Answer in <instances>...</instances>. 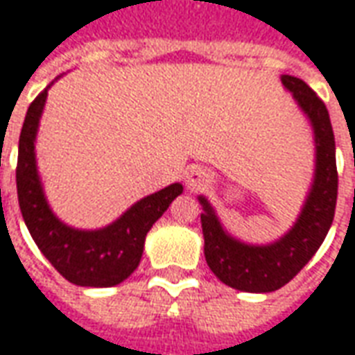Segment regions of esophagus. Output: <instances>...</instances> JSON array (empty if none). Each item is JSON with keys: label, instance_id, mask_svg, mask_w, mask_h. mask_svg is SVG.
I'll return each mask as SVG.
<instances>
[{"label": "esophagus", "instance_id": "34e87169", "mask_svg": "<svg viewBox=\"0 0 355 355\" xmlns=\"http://www.w3.org/2000/svg\"><path fill=\"white\" fill-rule=\"evenodd\" d=\"M185 180H187V185H189V187L198 189V187H202V185H206V183L210 182V173L206 172L205 168H200V166H193V168H189Z\"/></svg>", "mask_w": 355, "mask_h": 355}]
</instances>
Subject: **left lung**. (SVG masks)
<instances>
[{"mask_svg":"<svg viewBox=\"0 0 355 355\" xmlns=\"http://www.w3.org/2000/svg\"><path fill=\"white\" fill-rule=\"evenodd\" d=\"M281 82L310 118L318 153L315 180L293 230L273 245H245L223 231L212 206L205 197H198L205 208V212L200 214V222L205 235L206 263L222 283L245 293H271L296 277L325 241L336 208L338 172L329 110L325 103L300 78L285 74Z\"/></svg>","mask_w":355,"mask_h":355,"instance_id":"obj_1","label":"left lung"}]
</instances>
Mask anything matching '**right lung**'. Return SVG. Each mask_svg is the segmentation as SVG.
Wrapping results in <instances>:
<instances>
[{
  "label": "right lung",
  "instance_id": "add662e5",
  "mask_svg": "<svg viewBox=\"0 0 355 355\" xmlns=\"http://www.w3.org/2000/svg\"><path fill=\"white\" fill-rule=\"evenodd\" d=\"M45 97L47 89L30 103L19 139L17 195L22 218L37 248L67 281L80 286H114L139 266L147 233L173 198L182 195V183L141 198L105 230L80 231L59 222L44 197L34 155Z\"/></svg>",
  "mask_w": 355,
  "mask_h": 355
}]
</instances>
